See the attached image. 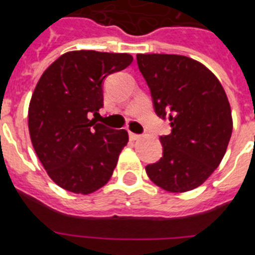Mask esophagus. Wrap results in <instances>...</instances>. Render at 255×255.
Listing matches in <instances>:
<instances>
[{
    "label": "esophagus",
    "instance_id": "1",
    "mask_svg": "<svg viewBox=\"0 0 255 255\" xmlns=\"http://www.w3.org/2000/svg\"><path fill=\"white\" fill-rule=\"evenodd\" d=\"M129 137H130V139H133V141H136V139L139 138V134H137V133L129 132Z\"/></svg>",
    "mask_w": 255,
    "mask_h": 255
}]
</instances>
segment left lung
Listing matches in <instances>:
<instances>
[{
	"label": "left lung",
	"mask_w": 255,
	"mask_h": 255,
	"mask_svg": "<svg viewBox=\"0 0 255 255\" xmlns=\"http://www.w3.org/2000/svg\"><path fill=\"white\" fill-rule=\"evenodd\" d=\"M153 108L169 119L170 134L160 137L162 157L146 166L162 189L183 193L199 187L224 157L233 118L221 82L201 62L178 54H137Z\"/></svg>",
	"instance_id": "8db88e82"
}]
</instances>
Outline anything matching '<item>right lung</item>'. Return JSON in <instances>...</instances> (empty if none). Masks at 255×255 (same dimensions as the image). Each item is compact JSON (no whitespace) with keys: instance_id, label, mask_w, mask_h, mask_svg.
Wrapping results in <instances>:
<instances>
[{"instance_id":"right-lung-1","label":"right lung","mask_w":255,"mask_h":255,"mask_svg":"<svg viewBox=\"0 0 255 255\" xmlns=\"http://www.w3.org/2000/svg\"><path fill=\"white\" fill-rule=\"evenodd\" d=\"M132 61L128 53L72 50L39 79L29 104V133L49 178L63 189L90 194L109 182L128 133L95 118L104 79Z\"/></svg>"}]
</instances>
